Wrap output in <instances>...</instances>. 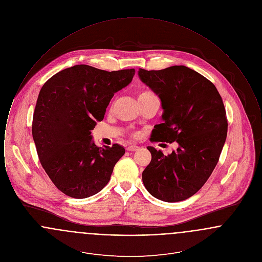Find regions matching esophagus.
<instances>
[{
    "label": "esophagus",
    "mask_w": 262,
    "mask_h": 262,
    "mask_svg": "<svg viewBox=\"0 0 262 262\" xmlns=\"http://www.w3.org/2000/svg\"><path fill=\"white\" fill-rule=\"evenodd\" d=\"M139 147L137 146V145H128L127 147H126V150H128V151H137Z\"/></svg>",
    "instance_id": "1"
}]
</instances>
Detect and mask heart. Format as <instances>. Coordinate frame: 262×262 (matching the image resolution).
I'll use <instances>...</instances> for the list:
<instances>
[{"instance_id":"1","label":"heart","mask_w":262,"mask_h":262,"mask_svg":"<svg viewBox=\"0 0 262 262\" xmlns=\"http://www.w3.org/2000/svg\"><path fill=\"white\" fill-rule=\"evenodd\" d=\"M144 94H148V93H146V92H144V93H141V94H139V95H144Z\"/></svg>"}]
</instances>
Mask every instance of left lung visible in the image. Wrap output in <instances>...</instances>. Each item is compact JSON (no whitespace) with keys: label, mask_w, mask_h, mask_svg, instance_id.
Returning a JSON list of instances; mask_svg holds the SVG:
<instances>
[{"label":"left lung","mask_w":262,"mask_h":262,"mask_svg":"<svg viewBox=\"0 0 262 262\" xmlns=\"http://www.w3.org/2000/svg\"><path fill=\"white\" fill-rule=\"evenodd\" d=\"M138 76L158 95L163 109V123L154 125L150 140L179 145L167 156L148 146L151 161L142 182L158 200H187L206 183L223 149L228 130L223 101L211 81L185 66L139 69Z\"/></svg>","instance_id":"1"}]
</instances>
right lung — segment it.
Instances as JSON below:
<instances>
[{"label": "right lung", "mask_w": 262, "mask_h": 262, "mask_svg": "<svg viewBox=\"0 0 262 262\" xmlns=\"http://www.w3.org/2000/svg\"><path fill=\"white\" fill-rule=\"evenodd\" d=\"M134 69L106 72L76 64L53 75L41 88L32 137L53 184L74 199L99 192L125 154L120 144L97 147L91 130L104 119L114 94L127 86Z\"/></svg>", "instance_id": "right-lung-1"}]
</instances>
